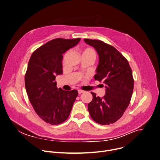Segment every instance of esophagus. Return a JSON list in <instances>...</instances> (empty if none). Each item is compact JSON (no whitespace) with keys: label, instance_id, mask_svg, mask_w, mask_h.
<instances>
[{"label":"esophagus","instance_id":"obj_1","mask_svg":"<svg viewBox=\"0 0 160 160\" xmlns=\"http://www.w3.org/2000/svg\"><path fill=\"white\" fill-rule=\"evenodd\" d=\"M85 91H83V90H78V94H81V93H83Z\"/></svg>","mask_w":160,"mask_h":160}]
</instances>
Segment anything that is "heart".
<instances>
[{"instance_id": "b5f03b06", "label": "heart", "mask_w": 160, "mask_h": 160, "mask_svg": "<svg viewBox=\"0 0 160 160\" xmlns=\"http://www.w3.org/2000/svg\"><path fill=\"white\" fill-rule=\"evenodd\" d=\"M83 53H86V54H88V55H91L92 56H93L95 58V55H96V53H95V52L92 49V48H85L83 52Z\"/></svg>"}]
</instances>
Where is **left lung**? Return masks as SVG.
I'll use <instances>...</instances> for the list:
<instances>
[{"instance_id":"obj_1","label":"left lung","mask_w":160,"mask_h":160,"mask_svg":"<svg viewBox=\"0 0 160 160\" xmlns=\"http://www.w3.org/2000/svg\"><path fill=\"white\" fill-rule=\"evenodd\" d=\"M84 41L98 53L99 63L94 77L106 88L102 98L91 92L93 99L88 110L95 122L110 125L122 117L130 104L134 87L132 71L128 60L113 46L98 40Z\"/></svg>"}]
</instances>
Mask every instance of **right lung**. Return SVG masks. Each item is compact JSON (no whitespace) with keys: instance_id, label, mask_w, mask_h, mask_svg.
Segmentation results:
<instances>
[{"instance_id":"1","label":"right lung","mask_w":160,"mask_h":160,"mask_svg":"<svg viewBox=\"0 0 160 160\" xmlns=\"http://www.w3.org/2000/svg\"><path fill=\"white\" fill-rule=\"evenodd\" d=\"M80 38H55L33 52L25 76L28 99L37 114L45 122L58 125L68 117L78 95L76 90L57 87V75H62L63 55Z\"/></svg>"}]
</instances>
